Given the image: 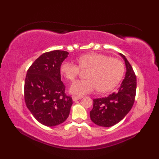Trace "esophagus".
Here are the masks:
<instances>
[{
    "label": "esophagus",
    "mask_w": 159,
    "mask_h": 159,
    "mask_svg": "<svg viewBox=\"0 0 159 159\" xmlns=\"http://www.w3.org/2000/svg\"><path fill=\"white\" fill-rule=\"evenodd\" d=\"M83 96H72V100L73 101H76L79 99H81Z\"/></svg>",
    "instance_id": "34e87169"
}]
</instances>
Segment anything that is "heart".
<instances>
[{"mask_svg":"<svg viewBox=\"0 0 159 159\" xmlns=\"http://www.w3.org/2000/svg\"><path fill=\"white\" fill-rule=\"evenodd\" d=\"M78 61L79 66L74 62L64 61L60 67L61 73L69 80L76 79L80 67L89 69L87 73L89 79L76 80L70 87V92L76 96L92 93L97 89L102 92L112 90L119 83L124 72L121 61L102 54H86L80 56Z\"/></svg>","mask_w":159,"mask_h":159,"instance_id":"heart-1","label":"heart"}]
</instances>
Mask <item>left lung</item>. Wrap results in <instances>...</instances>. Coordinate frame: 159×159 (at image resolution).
Listing matches in <instances>:
<instances>
[{
  "instance_id": "obj_1",
  "label": "left lung",
  "mask_w": 159,
  "mask_h": 159,
  "mask_svg": "<svg viewBox=\"0 0 159 159\" xmlns=\"http://www.w3.org/2000/svg\"><path fill=\"white\" fill-rule=\"evenodd\" d=\"M126 72L121 86L117 92L101 98L93 99L90 118L94 124L103 127H111L126 116L133 107L136 95L137 79L133 67L122 54Z\"/></svg>"
}]
</instances>
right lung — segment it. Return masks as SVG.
<instances>
[{
	"label": "right lung",
	"mask_w": 159,
	"mask_h": 159,
	"mask_svg": "<svg viewBox=\"0 0 159 159\" xmlns=\"http://www.w3.org/2000/svg\"><path fill=\"white\" fill-rule=\"evenodd\" d=\"M69 53L63 50L45 52L37 59L26 74V105L35 119L46 126H55L68 117L72 99L65 93L60 67Z\"/></svg>",
	"instance_id": "1"
}]
</instances>
